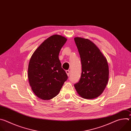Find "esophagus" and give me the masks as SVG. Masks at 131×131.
Here are the masks:
<instances>
[{"mask_svg": "<svg viewBox=\"0 0 131 131\" xmlns=\"http://www.w3.org/2000/svg\"><path fill=\"white\" fill-rule=\"evenodd\" d=\"M66 73L67 74V76H69V74H70V71L69 70H66Z\"/></svg>", "mask_w": 131, "mask_h": 131, "instance_id": "34e87169", "label": "esophagus"}]
</instances>
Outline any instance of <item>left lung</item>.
Masks as SVG:
<instances>
[{"instance_id":"left-lung-1","label":"left lung","mask_w":131,"mask_h":131,"mask_svg":"<svg viewBox=\"0 0 131 131\" xmlns=\"http://www.w3.org/2000/svg\"><path fill=\"white\" fill-rule=\"evenodd\" d=\"M74 40L80 54L82 67L80 79L74 86L82 98H96L103 93L108 81L107 60L90 40L80 37H76Z\"/></svg>"}]
</instances>
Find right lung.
Instances as JSON below:
<instances>
[{"label":"right lung","instance_id":"obj_1","mask_svg":"<svg viewBox=\"0 0 131 131\" xmlns=\"http://www.w3.org/2000/svg\"><path fill=\"white\" fill-rule=\"evenodd\" d=\"M66 40L62 36L53 35L31 56L28 69V80L35 94L42 100H49L57 96L68 79L59 58Z\"/></svg>","mask_w":131,"mask_h":131}]
</instances>
